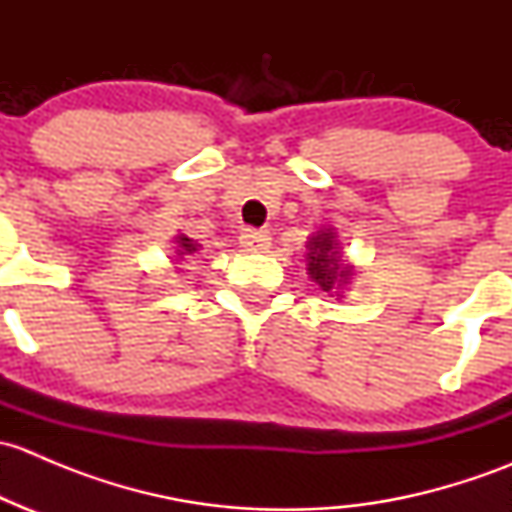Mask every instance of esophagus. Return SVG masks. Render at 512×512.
<instances>
[{
    "instance_id": "34e87169",
    "label": "esophagus",
    "mask_w": 512,
    "mask_h": 512,
    "mask_svg": "<svg viewBox=\"0 0 512 512\" xmlns=\"http://www.w3.org/2000/svg\"><path fill=\"white\" fill-rule=\"evenodd\" d=\"M270 240H272L270 232H265V230H245L240 235L242 247L250 252H265L267 247H270Z\"/></svg>"
}]
</instances>
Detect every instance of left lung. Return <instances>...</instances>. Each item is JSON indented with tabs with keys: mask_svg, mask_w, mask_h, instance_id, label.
<instances>
[{
	"mask_svg": "<svg viewBox=\"0 0 512 512\" xmlns=\"http://www.w3.org/2000/svg\"><path fill=\"white\" fill-rule=\"evenodd\" d=\"M307 272L324 292H337L349 282L354 267L339 255V242L332 230H319L307 242ZM339 297V294H337Z\"/></svg>",
	"mask_w": 512,
	"mask_h": 512,
	"instance_id": "1",
	"label": "left lung"
}]
</instances>
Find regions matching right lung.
Here are the masks:
<instances>
[{"label": "right lung", "mask_w": 512, "mask_h": 512, "mask_svg": "<svg viewBox=\"0 0 512 512\" xmlns=\"http://www.w3.org/2000/svg\"><path fill=\"white\" fill-rule=\"evenodd\" d=\"M175 257H178V260H183L185 255H195V252L200 250V245L195 240H190L188 235H175Z\"/></svg>", "instance_id": "1"}]
</instances>
